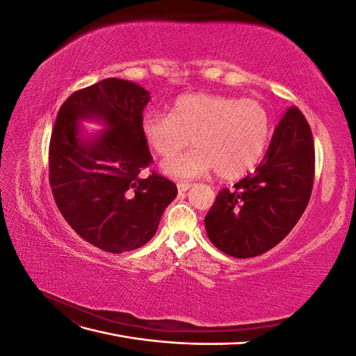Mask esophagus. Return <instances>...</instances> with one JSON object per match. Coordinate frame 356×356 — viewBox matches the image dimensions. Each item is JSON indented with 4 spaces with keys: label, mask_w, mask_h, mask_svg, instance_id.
Returning <instances> with one entry per match:
<instances>
[{
    "label": "esophagus",
    "mask_w": 356,
    "mask_h": 356,
    "mask_svg": "<svg viewBox=\"0 0 356 356\" xmlns=\"http://www.w3.org/2000/svg\"><path fill=\"white\" fill-rule=\"evenodd\" d=\"M177 187H178L179 191H187L191 187V182H188V181H178L177 182Z\"/></svg>",
    "instance_id": "esophagus-1"
}]
</instances>
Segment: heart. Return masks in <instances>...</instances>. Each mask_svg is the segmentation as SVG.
<instances>
[{"label":"heart","instance_id":"heart-1","mask_svg":"<svg viewBox=\"0 0 356 356\" xmlns=\"http://www.w3.org/2000/svg\"><path fill=\"white\" fill-rule=\"evenodd\" d=\"M147 145L161 157L175 154L188 143L187 153L166 159L165 174L196 178L212 168L224 179L251 170L270 138V117L251 98L234 99L213 93H186L172 102L168 114L148 111L141 118Z\"/></svg>","mask_w":356,"mask_h":356}]
</instances>
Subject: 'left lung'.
Returning a JSON list of instances; mask_svg holds the SVG:
<instances>
[{"label":"left lung","instance_id":"left-lung-1","mask_svg":"<svg viewBox=\"0 0 356 356\" xmlns=\"http://www.w3.org/2000/svg\"><path fill=\"white\" fill-rule=\"evenodd\" d=\"M315 145L297 106L279 120L254 174L222 188L204 217L209 241L234 258L272 250L303 215L314 188Z\"/></svg>","mask_w":356,"mask_h":356}]
</instances>
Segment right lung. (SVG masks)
Here are the masks:
<instances>
[{"label":"right lung","mask_w":356,"mask_h":356,"mask_svg":"<svg viewBox=\"0 0 356 356\" xmlns=\"http://www.w3.org/2000/svg\"><path fill=\"white\" fill-rule=\"evenodd\" d=\"M149 93L136 83L105 79L74 92L62 104L49 145V181L63 218L84 241L120 254L153 238L161 215L178 195L170 179L153 170L141 132ZM99 118L109 126L81 142L76 123Z\"/></svg>","instance_id":"1"}]
</instances>
